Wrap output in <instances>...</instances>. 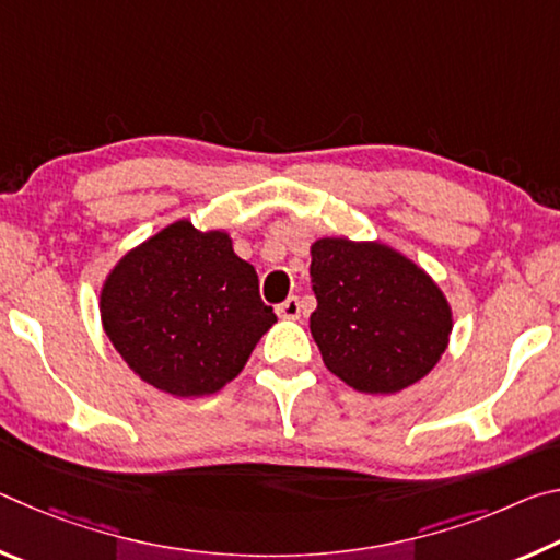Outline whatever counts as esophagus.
<instances>
[{"mask_svg": "<svg viewBox=\"0 0 560 560\" xmlns=\"http://www.w3.org/2000/svg\"><path fill=\"white\" fill-rule=\"evenodd\" d=\"M277 314L281 318H287V320L301 318V301H299V296H289L287 301L281 303V306H277Z\"/></svg>", "mask_w": 560, "mask_h": 560, "instance_id": "1", "label": "esophagus"}]
</instances>
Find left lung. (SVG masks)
<instances>
[{"instance_id": "obj_1", "label": "left lung", "mask_w": 560, "mask_h": 560, "mask_svg": "<svg viewBox=\"0 0 560 560\" xmlns=\"http://www.w3.org/2000/svg\"><path fill=\"white\" fill-rule=\"evenodd\" d=\"M318 306L311 336L330 373L365 395H395L440 363L452 306L420 264L383 242L320 236L311 244Z\"/></svg>"}]
</instances>
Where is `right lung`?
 I'll return each mask as SVG.
<instances>
[{
    "mask_svg": "<svg viewBox=\"0 0 560 560\" xmlns=\"http://www.w3.org/2000/svg\"><path fill=\"white\" fill-rule=\"evenodd\" d=\"M101 324L140 381L173 397L220 393L277 316L224 230L177 220L132 246L103 279Z\"/></svg>",
    "mask_w": 560,
    "mask_h": 560,
    "instance_id": "1",
    "label": "right lung"
}]
</instances>
